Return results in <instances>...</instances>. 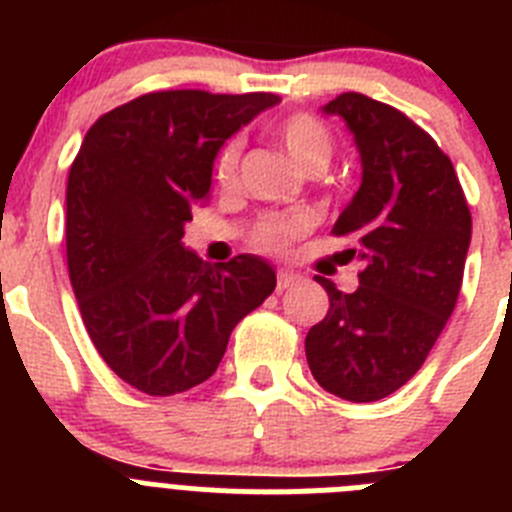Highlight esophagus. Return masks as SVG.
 <instances>
[{"mask_svg":"<svg viewBox=\"0 0 512 512\" xmlns=\"http://www.w3.org/2000/svg\"><path fill=\"white\" fill-rule=\"evenodd\" d=\"M297 282V274H292V271H287V269H282L279 271V277H277V289L279 292H282V289H287V287H292V284Z\"/></svg>","mask_w":512,"mask_h":512,"instance_id":"esophagus-1","label":"esophagus"}]
</instances>
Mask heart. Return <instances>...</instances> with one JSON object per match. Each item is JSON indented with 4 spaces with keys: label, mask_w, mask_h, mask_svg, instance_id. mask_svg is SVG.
Wrapping results in <instances>:
<instances>
[{
    "label": "heart",
    "mask_w": 512,
    "mask_h": 512,
    "mask_svg": "<svg viewBox=\"0 0 512 512\" xmlns=\"http://www.w3.org/2000/svg\"><path fill=\"white\" fill-rule=\"evenodd\" d=\"M279 140L284 151L300 169H315L328 166L333 156V135L318 117L292 115L279 125ZM238 164H241V140L230 138L215 156V179L220 187H233L238 179ZM302 230L300 217H279L261 225L256 241L264 248H282L289 238H295Z\"/></svg>",
    "instance_id": "1"
}]
</instances>
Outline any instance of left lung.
Here are the masks:
<instances>
[{
    "label": "left lung",
    "instance_id": "8db88e82",
    "mask_svg": "<svg viewBox=\"0 0 512 512\" xmlns=\"http://www.w3.org/2000/svg\"><path fill=\"white\" fill-rule=\"evenodd\" d=\"M346 122L361 158V184L333 230L354 235L359 287L330 279L328 315L312 325L305 354L330 395L374 402L408 382L454 312L472 215L449 156L400 110L346 92L323 107Z\"/></svg>",
    "mask_w": 512,
    "mask_h": 512
}]
</instances>
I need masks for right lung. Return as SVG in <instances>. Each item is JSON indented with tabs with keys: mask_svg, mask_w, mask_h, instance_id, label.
<instances>
[{
	"mask_svg": "<svg viewBox=\"0 0 512 512\" xmlns=\"http://www.w3.org/2000/svg\"><path fill=\"white\" fill-rule=\"evenodd\" d=\"M277 94L153 92L99 117L66 189V259L99 356L135 390L187 392L215 374L233 328L277 287L243 253L210 266L184 248L225 140Z\"/></svg>",
	"mask_w": 512,
	"mask_h": 512,
	"instance_id": "add662e5",
	"label": "right lung"
}]
</instances>
